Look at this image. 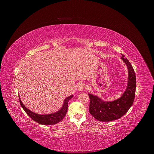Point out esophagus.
I'll list each match as a JSON object with an SVG mask.
<instances>
[{"instance_id": "1", "label": "esophagus", "mask_w": 154, "mask_h": 154, "mask_svg": "<svg viewBox=\"0 0 154 154\" xmlns=\"http://www.w3.org/2000/svg\"><path fill=\"white\" fill-rule=\"evenodd\" d=\"M86 88V86L85 84H83V83H81V84L79 85L78 86V90L79 91H82L85 89V88Z\"/></svg>"}]
</instances>
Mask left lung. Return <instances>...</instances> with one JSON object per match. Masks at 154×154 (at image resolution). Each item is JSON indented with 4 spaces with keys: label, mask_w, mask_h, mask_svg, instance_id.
<instances>
[{
    "label": "left lung",
    "mask_w": 154,
    "mask_h": 154,
    "mask_svg": "<svg viewBox=\"0 0 154 154\" xmlns=\"http://www.w3.org/2000/svg\"><path fill=\"white\" fill-rule=\"evenodd\" d=\"M121 58L128 69L127 87L119 98L105 101L98 96L88 93L90 97L89 112L97 120L100 122H111L119 119L124 116L133 104L136 94V78L131 63L122 54Z\"/></svg>",
    "instance_id": "obj_1"
}]
</instances>
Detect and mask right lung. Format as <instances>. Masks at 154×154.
Here are the masks:
<instances>
[{
  "mask_svg": "<svg viewBox=\"0 0 154 154\" xmlns=\"http://www.w3.org/2000/svg\"><path fill=\"white\" fill-rule=\"evenodd\" d=\"M72 97H73V95L67 97L64 100L63 104L62 106V108L60 109L58 111L54 113L49 114H44V115H41V114H36L33 112H32L29 109L26 108L25 105L22 103L20 99L19 101H20L21 106L22 107V109L24 110L26 114L28 115L32 120H34L35 122L41 125H51L57 124L63 119L65 116L66 115L67 111L68 101H69V100H71Z\"/></svg>",
  "mask_w": 154,
  "mask_h": 154,
  "instance_id": "1",
  "label": "right lung"
}]
</instances>
